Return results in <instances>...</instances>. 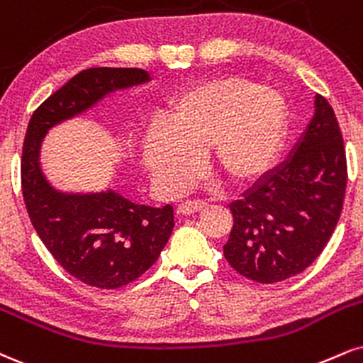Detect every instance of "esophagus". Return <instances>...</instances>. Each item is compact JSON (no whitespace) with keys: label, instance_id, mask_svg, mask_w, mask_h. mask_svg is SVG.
Wrapping results in <instances>:
<instances>
[{"label":"esophagus","instance_id":"obj_1","mask_svg":"<svg viewBox=\"0 0 363 363\" xmlns=\"http://www.w3.org/2000/svg\"><path fill=\"white\" fill-rule=\"evenodd\" d=\"M206 201H201V199H189V201H182L181 204H179V213H182V215H193V213H198L206 206Z\"/></svg>","mask_w":363,"mask_h":363}]
</instances>
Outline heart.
<instances>
[{
  "instance_id": "obj_1",
  "label": "heart",
  "mask_w": 363,
  "mask_h": 363,
  "mask_svg": "<svg viewBox=\"0 0 363 363\" xmlns=\"http://www.w3.org/2000/svg\"><path fill=\"white\" fill-rule=\"evenodd\" d=\"M287 133V104L257 82L225 77L203 82L174 104L169 125L150 128L143 162L164 193L189 181L198 157L233 182H248L272 167Z\"/></svg>"
}]
</instances>
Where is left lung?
Listing matches in <instances>:
<instances>
[{
    "mask_svg": "<svg viewBox=\"0 0 363 363\" xmlns=\"http://www.w3.org/2000/svg\"><path fill=\"white\" fill-rule=\"evenodd\" d=\"M347 157L333 108L314 96V115L289 157L230 204L225 259L260 284L306 270L333 235L343 208Z\"/></svg>",
    "mask_w": 363,
    "mask_h": 363,
    "instance_id": "8db88e82",
    "label": "left lung"
}]
</instances>
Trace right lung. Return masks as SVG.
Listing matches in <instances>:
<instances>
[{
	"label": "right lung",
	"mask_w": 363,
	"mask_h": 363,
	"mask_svg": "<svg viewBox=\"0 0 363 363\" xmlns=\"http://www.w3.org/2000/svg\"><path fill=\"white\" fill-rule=\"evenodd\" d=\"M143 69L81 71L30 118L21 154V189L37 235L72 277L99 289H118L159 259L174 228V208L138 204L118 191L65 193L40 165L42 142L57 125L82 115L115 91L145 84Z\"/></svg>",
	"instance_id": "1"
}]
</instances>
